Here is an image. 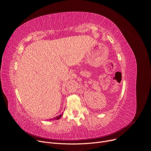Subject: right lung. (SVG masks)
I'll use <instances>...</instances> for the list:
<instances>
[{"mask_svg": "<svg viewBox=\"0 0 151 151\" xmlns=\"http://www.w3.org/2000/svg\"><path fill=\"white\" fill-rule=\"evenodd\" d=\"M61 116H62V114H60V115H59V116H56V117H54L52 119H54V120H58V119H59L61 117Z\"/></svg>", "mask_w": 151, "mask_h": 151, "instance_id": "add662e5", "label": "right lung"}]
</instances>
